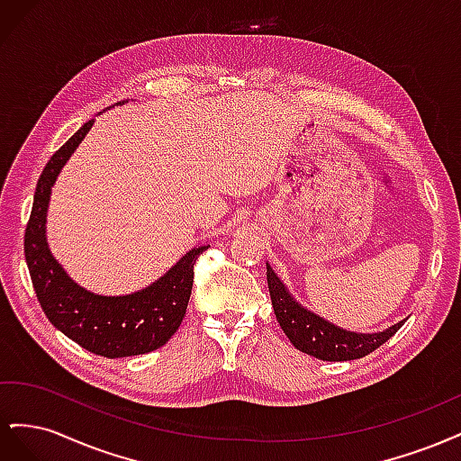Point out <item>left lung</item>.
Returning a JSON list of instances; mask_svg holds the SVG:
<instances>
[{"label":"left lung","instance_id":"left-lung-1","mask_svg":"<svg viewBox=\"0 0 461 461\" xmlns=\"http://www.w3.org/2000/svg\"><path fill=\"white\" fill-rule=\"evenodd\" d=\"M267 285L276 321L288 340L294 344L296 350L323 361H348L364 357L375 352L388 339H393L403 325V321H406L403 319L383 332H352L305 310L302 303L290 296L285 283L275 275L269 263Z\"/></svg>","mask_w":461,"mask_h":461}]
</instances>
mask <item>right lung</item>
Instances as JSON below:
<instances>
[{
  "instance_id": "add662e5",
  "label": "right lung",
  "mask_w": 461,
  "mask_h": 461,
  "mask_svg": "<svg viewBox=\"0 0 461 461\" xmlns=\"http://www.w3.org/2000/svg\"><path fill=\"white\" fill-rule=\"evenodd\" d=\"M92 124L94 119L82 124L41 171L24 230V259L41 310L65 337L104 357L148 354L161 348L183 323L192 294L194 263L209 246L192 248L156 283L127 296L94 294L67 275L46 240L50 194L63 165L85 140Z\"/></svg>"
}]
</instances>
